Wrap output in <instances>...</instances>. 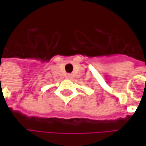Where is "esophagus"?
<instances>
[{"instance_id": "esophagus-1", "label": "esophagus", "mask_w": 146, "mask_h": 146, "mask_svg": "<svg viewBox=\"0 0 146 146\" xmlns=\"http://www.w3.org/2000/svg\"><path fill=\"white\" fill-rule=\"evenodd\" d=\"M67 78H72V75H71V74H68V75H67Z\"/></svg>"}]
</instances>
